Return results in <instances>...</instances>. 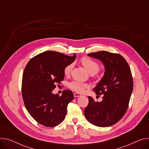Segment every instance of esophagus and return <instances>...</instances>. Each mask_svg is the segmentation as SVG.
<instances>
[{"mask_svg": "<svg viewBox=\"0 0 149 149\" xmlns=\"http://www.w3.org/2000/svg\"><path fill=\"white\" fill-rule=\"evenodd\" d=\"M74 97H79V96H81V95L79 93H74Z\"/></svg>", "mask_w": 149, "mask_h": 149, "instance_id": "1", "label": "esophagus"}]
</instances>
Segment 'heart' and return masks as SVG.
Masks as SVG:
<instances>
[{
    "label": "heart",
    "mask_w": 149,
    "mask_h": 149,
    "mask_svg": "<svg viewBox=\"0 0 149 149\" xmlns=\"http://www.w3.org/2000/svg\"><path fill=\"white\" fill-rule=\"evenodd\" d=\"M81 62L83 66L86 68V69L88 71L89 73H97L100 69V66L99 64L92 60V58L87 57H83L81 59ZM73 68V63H70L68 65L64 68V74L65 75H68L71 73L72 69ZM69 87L72 90L77 92H83L85 88L88 87V85L86 83H81L79 81H74L68 84Z\"/></svg>",
    "instance_id": "b5f03b06"
}]
</instances>
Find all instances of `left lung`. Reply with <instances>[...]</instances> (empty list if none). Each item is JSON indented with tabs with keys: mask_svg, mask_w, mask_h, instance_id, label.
<instances>
[{
	"mask_svg": "<svg viewBox=\"0 0 149 149\" xmlns=\"http://www.w3.org/2000/svg\"><path fill=\"white\" fill-rule=\"evenodd\" d=\"M88 56L100 60L105 73L93 91L103 95L101 102H95L88 96V104L84 113L88 122L99 127H107L119 121L125 115L133 90L131 69L123 57L102 51L92 53Z\"/></svg>",
	"mask_w": 149,
	"mask_h": 149,
	"instance_id": "left-lung-1",
	"label": "left lung"
}]
</instances>
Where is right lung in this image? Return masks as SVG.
<instances>
[{
  "label": "right lung",
  "mask_w": 149,
  "mask_h": 149,
  "mask_svg": "<svg viewBox=\"0 0 149 149\" xmlns=\"http://www.w3.org/2000/svg\"><path fill=\"white\" fill-rule=\"evenodd\" d=\"M75 58V54L69 56L47 51L32 58L25 67L22 87L23 101L29 113L41 125L54 127L64 120L73 93L65 90L60 96L52 91L56 83L63 80L64 68Z\"/></svg>",
  "instance_id": "obj_1"
}]
</instances>
